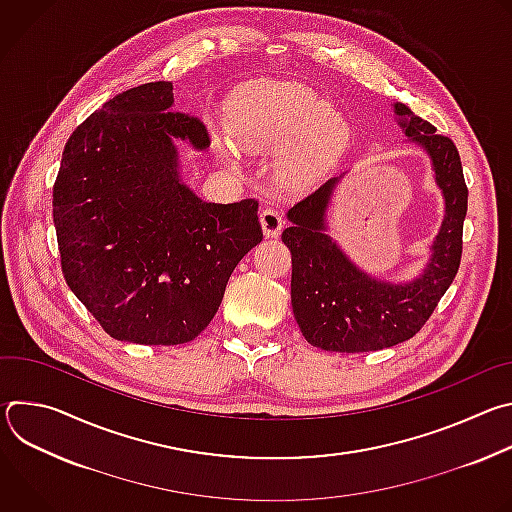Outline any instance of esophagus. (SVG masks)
Segmentation results:
<instances>
[{"instance_id": "esophagus-1", "label": "esophagus", "mask_w": 512, "mask_h": 512, "mask_svg": "<svg viewBox=\"0 0 512 512\" xmlns=\"http://www.w3.org/2000/svg\"><path fill=\"white\" fill-rule=\"evenodd\" d=\"M259 221H261V227H263V233L265 237H277L283 229V221H281V214L275 210V208H265L261 214H259Z\"/></svg>"}]
</instances>
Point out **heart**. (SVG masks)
I'll list each match as a JSON object with an SVG mask.
<instances>
[{
    "instance_id": "obj_1",
    "label": "heart",
    "mask_w": 512,
    "mask_h": 512,
    "mask_svg": "<svg viewBox=\"0 0 512 512\" xmlns=\"http://www.w3.org/2000/svg\"><path fill=\"white\" fill-rule=\"evenodd\" d=\"M227 129L235 148L277 154L273 178L287 192H304L320 182L348 141L344 117L298 83H261L247 89L233 101ZM221 154L235 160L231 148Z\"/></svg>"
}]
</instances>
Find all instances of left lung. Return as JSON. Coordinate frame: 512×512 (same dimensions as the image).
I'll return each instance as SVG.
<instances>
[{"instance_id": "obj_1", "label": "left lung", "mask_w": 512, "mask_h": 512, "mask_svg": "<svg viewBox=\"0 0 512 512\" xmlns=\"http://www.w3.org/2000/svg\"><path fill=\"white\" fill-rule=\"evenodd\" d=\"M407 139L429 156L446 214L435 235L423 271L405 283H393L356 267L328 235V208L344 174L287 210L281 241L291 251V308L312 346L332 352H371L413 338L452 285L462 257V229L468 188L462 162L450 137L393 105Z\"/></svg>"}]
</instances>
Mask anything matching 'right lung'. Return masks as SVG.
Here are the masks:
<instances>
[{"label":"right lung","instance_id":"right-lung-1","mask_svg":"<svg viewBox=\"0 0 512 512\" xmlns=\"http://www.w3.org/2000/svg\"><path fill=\"white\" fill-rule=\"evenodd\" d=\"M172 83L109 99L68 137L52 192L68 287L115 340H194L237 263L263 239L253 198L214 204L180 178L176 143L210 145L198 117L174 111Z\"/></svg>","mask_w":512,"mask_h":512}]
</instances>
